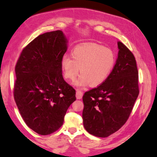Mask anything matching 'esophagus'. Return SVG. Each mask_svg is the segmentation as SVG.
Returning a JSON list of instances; mask_svg holds the SVG:
<instances>
[{
    "label": "esophagus",
    "instance_id": "1",
    "mask_svg": "<svg viewBox=\"0 0 157 157\" xmlns=\"http://www.w3.org/2000/svg\"><path fill=\"white\" fill-rule=\"evenodd\" d=\"M83 92H82L81 90H76V97L77 99H81L83 97Z\"/></svg>",
    "mask_w": 157,
    "mask_h": 157
}]
</instances>
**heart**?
<instances>
[{
	"label": "heart",
	"mask_w": 157,
	"mask_h": 157,
	"mask_svg": "<svg viewBox=\"0 0 157 157\" xmlns=\"http://www.w3.org/2000/svg\"><path fill=\"white\" fill-rule=\"evenodd\" d=\"M71 57L63 56L60 62L63 75L68 81H75L81 74L76 85L97 87L103 84L113 71L117 58L111 49L96 43H84L76 46Z\"/></svg>",
	"instance_id": "obj_1"
}]
</instances>
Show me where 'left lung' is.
Wrapping results in <instances>:
<instances>
[{"label":"left lung","instance_id":"1","mask_svg":"<svg viewBox=\"0 0 157 157\" xmlns=\"http://www.w3.org/2000/svg\"><path fill=\"white\" fill-rule=\"evenodd\" d=\"M108 78L83 97V125L90 134L108 137L127 121L139 96V72L133 54L121 42Z\"/></svg>","mask_w":157,"mask_h":157}]
</instances>
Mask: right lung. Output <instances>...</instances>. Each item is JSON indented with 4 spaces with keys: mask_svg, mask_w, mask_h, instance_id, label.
Listing matches in <instances>:
<instances>
[{
    "mask_svg": "<svg viewBox=\"0 0 157 157\" xmlns=\"http://www.w3.org/2000/svg\"><path fill=\"white\" fill-rule=\"evenodd\" d=\"M67 40L60 30L46 32L25 48L15 67L13 97L27 125L40 135L61 127L76 91L63 79L60 62Z\"/></svg>",
    "mask_w": 157,
    "mask_h": 157,
    "instance_id": "1",
    "label": "right lung"
}]
</instances>
